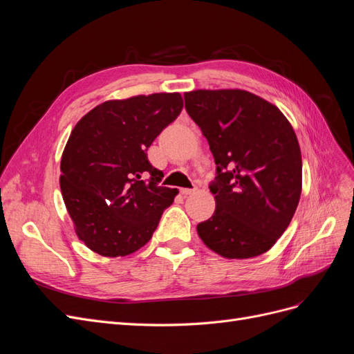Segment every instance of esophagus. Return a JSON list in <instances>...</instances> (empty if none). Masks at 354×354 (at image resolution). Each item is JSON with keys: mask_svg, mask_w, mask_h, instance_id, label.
Wrapping results in <instances>:
<instances>
[{"mask_svg": "<svg viewBox=\"0 0 354 354\" xmlns=\"http://www.w3.org/2000/svg\"><path fill=\"white\" fill-rule=\"evenodd\" d=\"M181 195H192L195 194V192H198V187H192V189H180Z\"/></svg>", "mask_w": 354, "mask_h": 354, "instance_id": "34e87169", "label": "esophagus"}]
</instances>
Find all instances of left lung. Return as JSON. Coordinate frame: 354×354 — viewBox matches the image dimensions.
I'll return each mask as SVG.
<instances>
[{"label":"left lung","mask_w":354,"mask_h":354,"mask_svg":"<svg viewBox=\"0 0 354 354\" xmlns=\"http://www.w3.org/2000/svg\"><path fill=\"white\" fill-rule=\"evenodd\" d=\"M217 165L209 190L216 211L198 234L224 259L269 251L291 223L301 195V151L292 125L274 104L245 90L185 93Z\"/></svg>","instance_id":"8db88e82"}]
</instances>
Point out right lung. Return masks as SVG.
<instances>
[{"label": "right lung", "instance_id": "add662e5", "mask_svg": "<svg viewBox=\"0 0 354 354\" xmlns=\"http://www.w3.org/2000/svg\"><path fill=\"white\" fill-rule=\"evenodd\" d=\"M183 109L178 93L108 100L72 130L60 189L78 238L103 257H124L151 241L177 189L159 186L147 147Z\"/></svg>", "mask_w": 354, "mask_h": 354}]
</instances>
